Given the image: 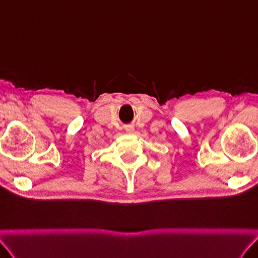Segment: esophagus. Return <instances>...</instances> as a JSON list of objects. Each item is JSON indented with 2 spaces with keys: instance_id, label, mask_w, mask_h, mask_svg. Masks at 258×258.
I'll list each match as a JSON object with an SVG mask.
<instances>
[{
  "instance_id": "1",
  "label": "esophagus",
  "mask_w": 258,
  "mask_h": 258,
  "mask_svg": "<svg viewBox=\"0 0 258 258\" xmlns=\"http://www.w3.org/2000/svg\"><path fill=\"white\" fill-rule=\"evenodd\" d=\"M134 131V128L133 127H132V126H130V127H126V132H127V133H132V132H133Z\"/></svg>"
}]
</instances>
